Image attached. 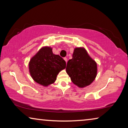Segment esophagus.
I'll return each instance as SVG.
<instances>
[{"label": "esophagus", "instance_id": "obj_1", "mask_svg": "<svg viewBox=\"0 0 128 128\" xmlns=\"http://www.w3.org/2000/svg\"><path fill=\"white\" fill-rule=\"evenodd\" d=\"M64 60H65V61H66V62H67V61H68V60H67V58H64Z\"/></svg>", "mask_w": 128, "mask_h": 128}]
</instances>
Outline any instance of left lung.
Instances as JSON below:
<instances>
[{
    "label": "left lung",
    "instance_id": "8db88e82",
    "mask_svg": "<svg viewBox=\"0 0 128 128\" xmlns=\"http://www.w3.org/2000/svg\"><path fill=\"white\" fill-rule=\"evenodd\" d=\"M66 72L78 87L90 85L97 75V64L84 47L75 48L72 59L67 62Z\"/></svg>",
    "mask_w": 128,
    "mask_h": 128
}]
</instances>
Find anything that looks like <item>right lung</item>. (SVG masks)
Returning a JSON list of instances; mask_svg holds the SVG:
<instances>
[{"instance_id": "obj_1", "label": "right lung", "mask_w": 128, "mask_h": 128, "mask_svg": "<svg viewBox=\"0 0 128 128\" xmlns=\"http://www.w3.org/2000/svg\"><path fill=\"white\" fill-rule=\"evenodd\" d=\"M66 67L65 60L52 52V48L46 46L41 48L29 63L30 76L34 81L43 86L54 84L60 71Z\"/></svg>"}]
</instances>
